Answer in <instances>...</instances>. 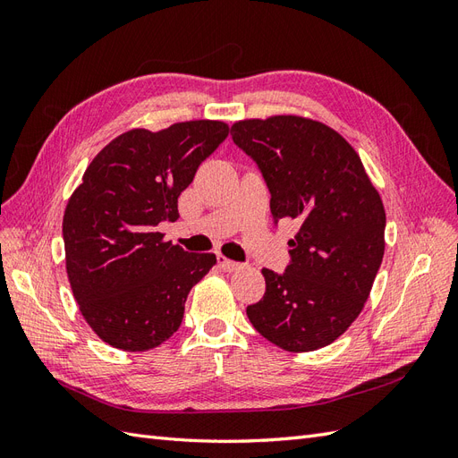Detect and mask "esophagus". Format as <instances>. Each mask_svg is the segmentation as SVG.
<instances>
[{"label": "esophagus", "mask_w": 458, "mask_h": 458, "mask_svg": "<svg viewBox=\"0 0 458 458\" xmlns=\"http://www.w3.org/2000/svg\"><path fill=\"white\" fill-rule=\"evenodd\" d=\"M217 266L224 269V271H227V273H233V271H239V269H242L244 266L242 263H239V261H233V259H227V258H224V256H217Z\"/></svg>", "instance_id": "1"}]
</instances>
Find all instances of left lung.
I'll return each mask as SVG.
<instances>
[{
    "label": "left lung",
    "instance_id": "left-lung-1",
    "mask_svg": "<svg viewBox=\"0 0 458 458\" xmlns=\"http://www.w3.org/2000/svg\"><path fill=\"white\" fill-rule=\"evenodd\" d=\"M233 141L271 192L273 221H300L284 273L261 269L266 294L246 315L286 352L335 342L361 313L384 258L386 212L353 147L301 116L241 120Z\"/></svg>",
    "mask_w": 458,
    "mask_h": 458
}]
</instances>
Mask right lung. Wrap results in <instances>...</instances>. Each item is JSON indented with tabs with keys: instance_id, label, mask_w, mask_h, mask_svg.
Wrapping results in <instances>:
<instances>
[{
	"instance_id": "right-lung-1",
	"label": "right lung",
	"mask_w": 458,
	"mask_h": 458,
	"mask_svg": "<svg viewBox=\"0 0 458 458\" xmlns=\"http://www.w3.org/2000/svg\"><path fill=\"white\" fill-rule=\"evenodd\" d=\"M227 135L217 120L130 130L91 160L68 200V281L88 325L113 348L147 352L168 340L191 288L216 266L214 254L185 252L157 227L179 217V195Z\"/></svg>"
}]
</instances>
